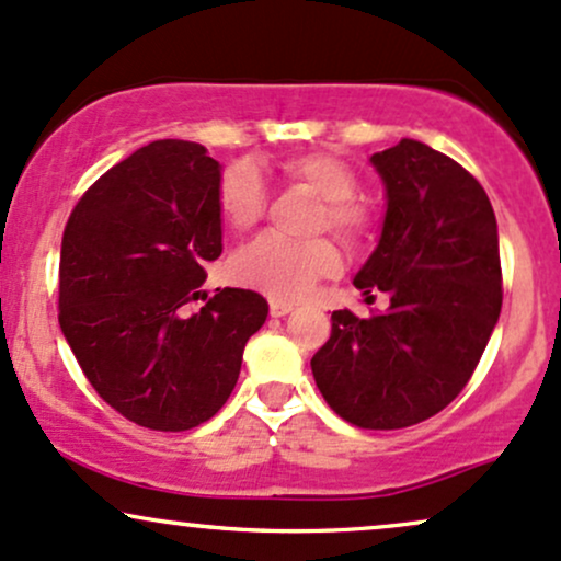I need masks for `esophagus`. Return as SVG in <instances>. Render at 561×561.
Instances as JSON below:
<instances>
[{
	"mask_svg": "<svg viewBox=\"0 0 561 561\" xmlns=\"http://www.w3.org/2000/svg\"><path fill=\"white\" fill-rule=\"evenodd\" d=\"M291 310L294 305H288V301H280V299L270 301V314H273V318H283V314H288Z\"/></svg>",
	"mask_w": 561,
	"mask_h": 561,
	"instance_id": "obj_1",
	"label": "esophagus"
}]
</instances>
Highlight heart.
<instances>
[{
  "label": "heart",
  "instance_id": "1",
  "mask_svg": "<svg viewBox=\"0 0 561 561\" xmlns=\"http://www.w3.org/2000/svg\"><path fill=\"white\" fill-rule=\"evenodd\" d=\"M280 169L294 182L305 185L314 196L323 198L320 225L342 236L344 241H357L368 230V209L355 201L357 178L350 163L331 153L286 156ZM219 214L232 230H251L267 209V187L249 161L230 163L217 185ZM342 264L336 247L325 238L307 243H294L278 236H260L232 256V278L243 286L264 291L273 299H299L312 288V283L333 275Z\"/></svg>",
  "mask_w": 561,
  "mask_h": 561
}]
</instances>
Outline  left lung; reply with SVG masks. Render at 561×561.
Wrapping results in <instances>:
<instances>
[{
	"instance_id": "8db88e82",
	"label": "left lung",
	"mask_w": 561,
	"mask_h": 561,
	"mask_svg": "<svg viewBox=\"0 0 561 561\" xmlns=\"http://www.w3.org/2000/svg\"><path fill=\"white\" fill-rule=\"evenodd\" d=\"M387 191L374 254L355 286L383 312L331 314L312 357L325 402L360 430L432 419L474 374L501 314L499 225L488 193L461 163L419 140L370 156Z\"/></svg>"
}]
</instances>
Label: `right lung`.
<instances>
[{
  "instance_id": "right-lung-1",
  "label": "right lung",
  "mask_w": 561,
  "mask_h": 561,
  "mask_svg": "<svg viewBox=\"0 0 561 561\" xmlns=\"http://www.w3.org/2000/svg\"><path fill=\"white\" fill-rule=\"evenodd\" d=\"M219 178L204 145L156 140L94 182L62 232V336L94 392L148 430L209 421L267 320L247 288H217L191 310L222 254Z\"/></svg>"
}]
</instances>
